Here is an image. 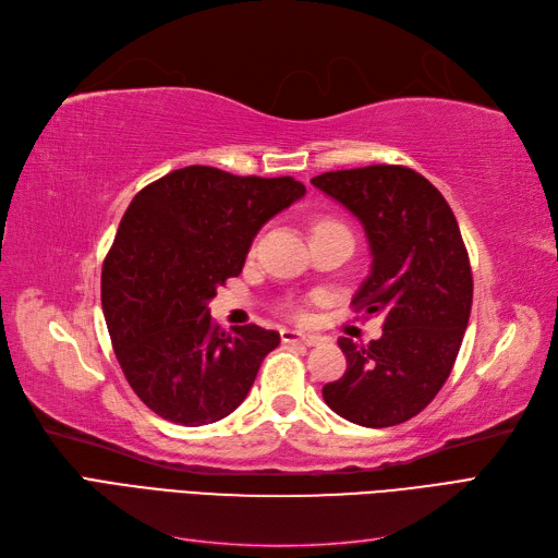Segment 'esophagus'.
<instances>
[{
    "mask_svg": "<svg viewBox=\"0 0 558 558\" xmlns=\"http://www.w3.org/2000/svg\"><path fill=\"white\" fill-rule=\"evenodd\" d=\"M320 337L316 335H307V332H300V330H291V328H283L281 330V342L286 344H305V347H314L318 344Z\"/></svg>",
    "mask_w": 558,
    "mask_h": 558,
    "instance_id": "1",
    "label": "esophagus"
}]
</instances>
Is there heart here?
<instances>
[{
  "label": "heart",
  "instance_id": "obj_1",
  "mask_svg": "<svg viewBox=\"0 0 558 558\" xmlns=\"http://www.w3.org/2000/svg\"><path fill=\"white\" fill-rule=\"evenodd\" d=\"M326 223H332V221H326Z\"/></svg>",
  "mask_w": 558,
  "mask_h": 558
}]
</instances>
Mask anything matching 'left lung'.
<instances>
[{
  "instance_id": "obj_1",
  "label": "left lung",
  "mask_w": 558,
  "mask_h": 558,
  "mask_svg": "<svg viewBox=\"0 0 558 558\" xmlns=\"http://www.w3.org/2000/svg\"><path fill=\"white\" fill-rule=\"evenodd\" d=\"M312 183L359 218L373 253L353 307L384 316L381 337H340L347 373L324 386L342 418L388 428L416 416L445 386L472 307V272L442 193L402 165H369Z\"/></svg>"
}]
</instances>
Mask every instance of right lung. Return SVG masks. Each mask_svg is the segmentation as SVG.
Returning a JSON list of instances; mask_svg holds the SVG:
<instances>
[{"instance_id": "obj_1", "label": "right lung", "mask_w": 558, "mask_h": 558, "mask_svg": "<svg viewBox=\"0 0 558 558\" xmlns=\"http://www.w3.org/2000/svg\"><path fill=\"white\" fill-rule=\"evenodd\" d=\"M302 195L293 177L191 165L130 202L105 258L102 310L128 384L165 421H221L279 347L277 330L218 328L209 300L242 272L258 230Z\"/></svg>"}]
</instances>
